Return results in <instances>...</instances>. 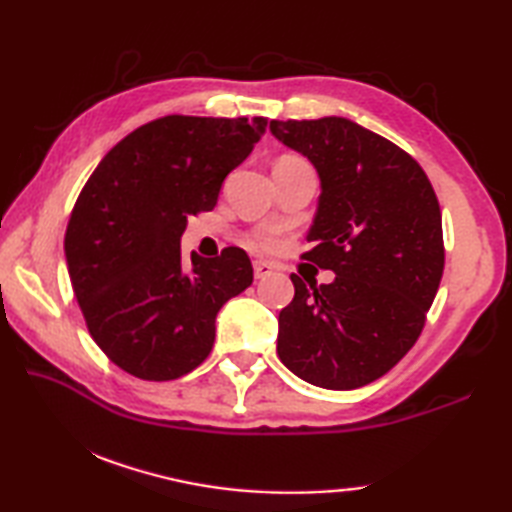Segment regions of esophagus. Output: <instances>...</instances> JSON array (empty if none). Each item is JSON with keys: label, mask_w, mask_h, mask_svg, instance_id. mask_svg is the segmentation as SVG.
<instances>
[{"label": "esophagus", "mask_w": 512, "mask_h": 512, "mask_svg": "<svg viewBox=\"0 0 512 512\" xmlns=\"http://www.w3.org/2000/svg\"><path fill=\"white\" fill-rule=\"evenodd\" d=\"M253 270H255V279H264V277H268L270 273H273L275 266L264 262V259H255V262H253Z\"/></svg>", "instance_id": "obj_1"}]
</instances>
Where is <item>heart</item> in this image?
Segmentation results:
<instances>
[{"instance_id":"obj_1","label":"heart","mask_w":512,"mask_h":512,"mask_svg":"<svg viewBox=\"0 0 512 512\" xmlns=\"http://www.w3.org/2000/svg\"><path fill=\"white\" fill-rule=\"evenodd\" d=\"M262 242H264V244H270V237H268V235H262Z\"/></svg>"}]
</instances>
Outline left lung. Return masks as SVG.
Instances as JSON below:
<instances>
[{
  "label": "left lung",
  "instance_id": "8db88e82",
  "mask_svg": "<svg viewBox=\"0 0 512 512\" xmlns=\"http://www.w3.org/2000/svg\"><path fill=\"white\" fill-rule=\"evenodd\" d=\"M270 132L317 169L321 195L303 259L332 284L290 275L277 354L323 389L385 376L422 332L444 270L442 213L427 173L407 151L350 118L270 121Z\"/></svg>",
  "mask_w": 512,
  "mask_h": 512
}]
</instances>
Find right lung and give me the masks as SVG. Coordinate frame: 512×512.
Wrapping results in <instances>:
<instances>
[{"label":"right lung","instance_id":"add662e5","mask_svg":"<svg viewBox=\"0 0 512 512\" xmlns=\"http://www.w3.org/2000/svg\"><path fill=\"white\" fill-rule=\"evenodd\" d=\"M266 118L165 116L107 151L74 204L65 262L96 345L127 374L173 380L213 350L215 317L253 284L242 248L191 253L187 220L217 204L224 178L266 132Z\"/></svg>","mask_w":512,"mask_h":512}]
</instances>
